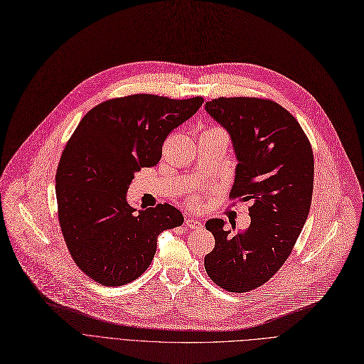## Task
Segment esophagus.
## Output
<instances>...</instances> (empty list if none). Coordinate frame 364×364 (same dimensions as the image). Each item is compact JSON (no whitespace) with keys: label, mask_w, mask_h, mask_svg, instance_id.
<instances>
[{"label":"esophagus","mask_w":364,"mask_h":364,"mask_svg":"<svg viewBox=\"0 0 364 364\" xmlns=\"http://www.w3.org/2000/svg\"><path fill=\"white\" fill-rule=\"evenodd\" d=\"M185 225H186L188 230H196V228H200V227H201V223L198 222V219H196V218H193V216H188V218L185 219Z\"/></svg>","instance_id":"esophagus-1"}]
</instances>
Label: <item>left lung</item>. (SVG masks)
<instances>
[{
  "label": "left lung",
  "mask_w": 364,
  "mask_h": 364,
  "mask_svg": "<svg viewBox=\"0 0 364 364\" xmlns=\"http://www.w3.org/2000/svg\"><path fill=\"white\" fill-rule=\"evenodd\" d=\"M204 108L231 137V197L252 201L246 232L231 235L219 218L205 222L216 246L204 268L222 289L243 293L268 282L296 243L313 198V149L295 117L272 100L219 97Z\"/></svg>",
  "instance_id": "8db88e82"
}]
</instances>
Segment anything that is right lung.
<instances>
[{"mask_svg":"<svg viewBox=\"0 0 364 364\" xmlns=\"http://www.w3.org/2000/svg\"><path fill=\"white\" fill-rule=\"evenodd\" d=\"M203 102L133 95L102 102L80 121L58 167L56 198L66 246L95 282L136 280L149 267L159 235L183 223L167 203L134 209L127 191L134 173L160 161L167 134Z\"/></svg>","mask_w":364,"mask_h":364,"instance_id":"right-lung-1","label":"right lung"}]
</instances>
